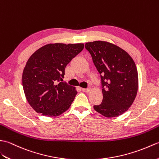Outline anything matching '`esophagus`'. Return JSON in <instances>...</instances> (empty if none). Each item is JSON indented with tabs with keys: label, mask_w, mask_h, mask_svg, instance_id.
<instances>
[{
	"label": "esophagus",
	"mask_w": 159,
	"mask_h": 159,
	"mask_svg": "<svg viewBox=\"0 0 159 159\" xmlns=\"http://www.w3.org/2000/svg\"><path fill=\"white\" fill-rule=\"evenodd\" d=\"M82 90L83 92H86V93H87V92H90V89H82Z\"/></svg>",
	"instance_id": "34e87169"
}]
</instances>
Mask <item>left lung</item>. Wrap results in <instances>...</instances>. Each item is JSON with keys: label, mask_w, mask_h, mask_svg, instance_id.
Instances as JSON below:
<instances>
[{"label": "left lung", "mask_w": 159, "mask_h": 159, "mask_svg": "<svg viewBox=\"0 0 159 159\" xmlns=\"http://www.w3.org/2000/svg\"><path fill=\"white\" fill-rule=\"evenodd\" d=\"M101 74L103 101L94 110L105 117L124 114L133 103L138 90L136 65L127 52L109 42L95 41L85 44Z\"/></svg>", "instance_id": "obj_1"}]
</instances>
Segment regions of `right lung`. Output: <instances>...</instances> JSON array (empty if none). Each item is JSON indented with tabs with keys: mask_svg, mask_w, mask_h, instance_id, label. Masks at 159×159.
Wrapping results in <instances>:
<instances>
[{
	"mask_svg": "<svg viewBox=\"0 0 159 159\" xmlns=\"http://www.w3.org/2000/svg\"><path fill=\"white\" fill-rule=\"evenodd\" d=\"M84 47V43H49L30 56L23 70L22 86L35 111L56 117L70 107L77 91L61 82L66 66Z\"/></svg>",
	"mask_w": 159,
	"mask_h": 159,
	"instance_id": "1",
	"label": "right lung"
}]
</instances>
